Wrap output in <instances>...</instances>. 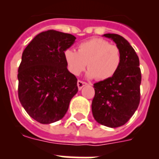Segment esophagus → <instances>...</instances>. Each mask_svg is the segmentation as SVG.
<instances>
[{
	"label": "esophagus",
	"instance_id": "1",
	"mask_svg": "<svg viewBox=\"0 0 159 159\" xmlns=\"http://www.w3.org/2000/svg\"><path fill=\"white\" fill-rule=\"evenodd\" d=\"M87 83L86 82H84V81H81V80H78L77 82V86H78L79 90H81L83 88V87H84L85 85H87Z\"/></svg>",
	"mask_w": 159,
	"mask_h": 159
}]
</instances>
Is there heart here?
Instances as JSON below:
<instances>
[{
  "label": "heart",
  "instance_id": "heart-1",
  "mask_svg": "<svg viewBox=\"0 0 159 159\" xmlns=\"http://www.w3.org/2000/svg\"><path fill=\"white\" fill-rule=\"evenodd\" d=\"M64 56L67 68L73 75H80L88 64L89 71L87 76L99 81L111 78L122 62L120 49L102 38H94L80 43L78 52L66 49Z\"/></svg>",
  "mask_w": 159,
  "mask_h": 159
}]
</instances>
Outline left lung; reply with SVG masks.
<instances>
[{
  "label": "left lung",
  "instance_id": "8db88e82",
  "mask_svg": "<svg viewBox=\"0 0 159 159\" xmlns=\"http://www.w3.org/2000/svg\"><path fill=\"white\" fill-rule=\"evenodd\" d=\"M122 53V62L111 78L94 84L92 103L94 119L108 127H121L137 110L140 102L141 70L139 59L129 42L118 34L107 33Z\"/></svg>",
  "mask_w": 159,
  "mask_h": 159
}]
</instances>
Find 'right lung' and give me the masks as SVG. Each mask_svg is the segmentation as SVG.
Here are the masks:
<instances>
[{
  "label": "right lung",
  "mask_w": 159,
  "mask_h": 159,
  "mask_svg": "<svg viewBox=\"0 0 159 159\" xmlns=\"http://www.w3.org/2000/svg\"><path fill=\"white\" fill-rule=\"evenodd\" d=\"M75 39L48 30L35 36L22 53L18 97L26 112L39 123L49 124L62 119L78 92L77 79L67 70L64 56Z\"/></svg>",
  "instance_id": "add662e5"
}]
</instances>
